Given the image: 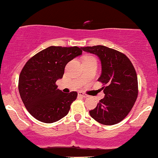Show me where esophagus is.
Masks as SVG:
<instances>
[{"mask_svg": "<svg viewBox=\"0 0 158 158\" xmlns=\"http://www.w3.org/2000/svg\"><path fill=\"white\" fill-rule=\"evenodd\" d=\"M78 95H80L81 97H82V98H87L88 97V95H86V94L82 93V92H79Z\"/></svg>", "mask_w": 158, "mask_h": 158, "instance_id": "1", "label": "esophagus"}]
</instances>
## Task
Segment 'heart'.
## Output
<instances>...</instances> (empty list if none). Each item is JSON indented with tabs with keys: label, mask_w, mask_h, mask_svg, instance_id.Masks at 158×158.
I'll list each match as a JSON object with an SVG mask.
<instances>
[{
	"label": "heart",
	"mask_w": 158,
	"mask_h": 158,
	"mask_svg": "<svg viewBox=\"0 0 158 158\" xmlns=\"http://www.w3.org/2000/svg\"><path fill=\"white\" fill-rule=\"evenodd\" d=\"M85 60H95V58H93V56H86Z\"/></svg>",
	"instance_id": "heart-1"
}]
</instances>
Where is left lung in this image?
<instances>
[{"label": "left lung", "mask_w": 158, "mask_h": 158, "mask_svg": "<svg viewBox=\"0 0 158 158\" xmlns=\"http://www.w3.org/2000/svg\"><path fill=\"white\" fill-rule=\"evenodd\" d=\"M98 56L102 64L98 81L105 96L89 111L95 121L106 125L117 124L127 116L138 95L137 76L131 62L122 53L104 45L81 48Z\"/></svg>", "instance_id": "1"}]
</instances>
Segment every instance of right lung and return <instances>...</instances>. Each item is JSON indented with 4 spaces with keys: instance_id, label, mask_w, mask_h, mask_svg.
Segmentation results:
<instances>
[{
    "instance_id": "obj_1",
    "label": "right lung",
    "mask_w": 158,
    "mask_h": 158,
    "mask_svg": "<svg viewBox=\"0 0 158 158\" xmlns=\"http://www.w3.org/2000/svg\"><path fill=\"white\" fill-rule=\"evenodd\" d=\"M82 54L77 46H51L28 60L19 75V90L24 106L39 121L53 123L68 114L77 92L64 93L56 81L61 79L69 62Z\"/></svg>"
}]
</instances>
